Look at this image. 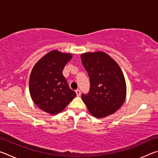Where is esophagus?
Segmentation results:
<instances>
[{
    "mask_svg": "<svg viewBox=\"0 0 158 158\" xmlns=\"http://www.w3.org/2000/svg\"><path fill=\"white\" fill-rule=\"evenodd\" d=\"M75 92H76V93H77V95L78 96V97H79V96H80V95H81V91H80V90H79V89L76 90Z\"/></svg>",
    "mask_w": 158,
    "mask_h": 158,
    "instance_id": "34e87169",
    "label": "esophagus"
}]
</instances>
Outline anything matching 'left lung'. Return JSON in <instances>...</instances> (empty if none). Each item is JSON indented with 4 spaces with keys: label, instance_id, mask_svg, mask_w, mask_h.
Masks as SVG:
<instances>
[{
    "label": "left lung",
    "instance_id": "8db88e82",
    "mask_svg": "<svg viewBox=\"0 0 158 158\" xmlns=\"http://www.w3.org/2000/svg\"><path fill=\"white\" fill-rule=\"evenodd\" d=\"M83 65L90 79V90L82 94V100L93 116L98 118L115 113L123 105L126 83L121 68L102 52L81 55Z\"/></svg>",
    "mask_w": 158,
    "mask_h": 158
}]
</instances>
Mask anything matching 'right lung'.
<instances>
[{
  "label": "right lung",
  "instance_id": "obj_1",
  "mask_svg": "<svg viewBox=\"0 0 158 158\" xmlns=\"http://www.w3.org/2000/svg\"><path fill=\"white\" fill-rule=\"evenodd\" d=\"M72 58L70 53L53 50L32 69L29 80L31 97L40 109L48 114L60 113L77 95L63 74V68Z\"/></svg>",
  "mask_w": 158,
  "mask_h": 158
}]
</instances>
